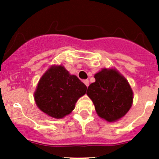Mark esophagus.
I'll return each mask as SVG.
<instances>
[{
  "label": "esophagus",
  "mask_w": 159,
  "mask_h": 159,
  "mask_svg": "<svg viewBox=\"0 0 159 159\" xmlns=\"http://www.w3.org/2000/svg\"><path fill=\"white\" fill-rule=\"evenodd\" d=\"M84 84L87 86V87H89V80H84Z\"/></svg>",
  "instance_id": "1"
}]
</instances>
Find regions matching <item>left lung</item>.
Masks as SVG:
<instances>
[{
  "instance_id": "8db88e82",
  "label": "left lung",
  "mask_w": 159,
  "mask_h": 159,
  "mask_svg": "<svg viewBox=\"0 0 159 159\" xmlns=\"http://www.w3.org/2000/svg\"><path fill=\"white\" fill-rule=\"evenodd\" d=\"M94 78L87 94L98 115L109 122L124 117L133 102V91L126 78L118 70L107 68L95 74Z\"/></svg>"
}]
</instances>
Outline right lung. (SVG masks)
I'll return each mask as SVG.
<instances>
[{"instance_id":"add662e5","label":"right lung","mask_w":159,"mask_h":159,"mask_svg":"<svg viewBox=\"0 0 159 159\" xmlns=\"http://www.w3.org/2000/svg\"><path fill=\"white\" fill-rule=\"evenodd\" d=\"M87 87L62 65H53L43 75L34 92L37 106L54 118H62L75 108Z\"/></svg>"}]
</instances>
